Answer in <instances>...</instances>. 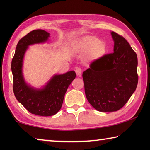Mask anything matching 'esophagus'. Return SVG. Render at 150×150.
<instances>
[{
    "label": "esophagus",
    "instance_id": "esophagus-1",
    "mask_svg": "<svg viewBox=\"0 0 150 150\" xmlns=\"http://www.w3.org/2000/svg\"><path fill=\"white\" fill-rule=\"evenodd\" d=\"M75 73L79 77H81V73H82V69H81V67H76L75 69Z\"/></svg>",
    "mask_w": 150,
    "mask_h": 150
}]
</instances>
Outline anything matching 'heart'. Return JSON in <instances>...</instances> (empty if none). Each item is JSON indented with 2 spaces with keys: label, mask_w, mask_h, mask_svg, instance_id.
Returning a JSON list of instances; mask_svg holds the SVG:
<instances>
[{
  "label": "heart",
  "mask_w": 150,
  "mask_h": 150,
  "mask_svg": "<svg viewBox=\"0 0 150 150\" xmlns=\"http://www.w3.org/2000/svg\"><path fill=\"white\" fill-rule=\"evenodd\" d=\"M78 47L83 51H88V57L95 59L102 56L105 52V46L100 40L93 37H85L78 42Z\"/></svg>",
  "instance_id": "heart-1"
}]
</instances>
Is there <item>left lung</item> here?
<instances>
[{
	"label": "left lung",
	"mask_w": 150,
	"mask_h": 150,
	"mask_svg": "<svg viewBox=\"0 0 150 150\" xmlns=\"http://www.w3.org/2000/svg\"><path fill=\"white\" fill-rule=\"evenodd\" d=\"M114 52L104 55L83 73L85 92L92 106L100 112L120 110L130 99L138 82V57L124 37L112 32Z\"/></svg>",
	"instance_id": "1"
}]
</instances>
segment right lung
<instances>
[{
  "label": "right lung",
  "instance_id": "1",
  "mask_svg": "<svg viewBox=\"0 0 150 150\" xmlns=\"http://www.w3.org/2000/svg\"><path fill=\"white\" fill-rule=\"evenodd\" d=\"M50 34L35 30L19 40L11 63L13 91L19 103L30 113L42 116H53L62 108L65 94L76 77L74 71L55 75L42 89H35L25 83L22 75V62L28 45L46 42Z\"/></svg>",
  "mask_w": 150,
  "mask_h": 150
}]
</instances>
